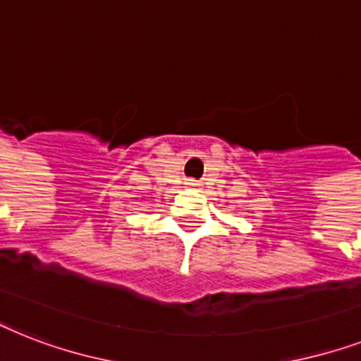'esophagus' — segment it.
<instances>
[{
  "label": "esophagus",
  "instance_id": "obj_1",
  "mask_svg": "<svg viewBox=\"0 0 361 361\" xmlns=\"http://www.w3.org/2000/svg\"><path fill=\"white\" fill-rule=\"evenodd\" d=\"M187 185H189V187H198V185H200V183H198L197 180H187Z\"/></svg>",
  "mask_w": 361,
  "mask_h": 361
}]
</instances>
